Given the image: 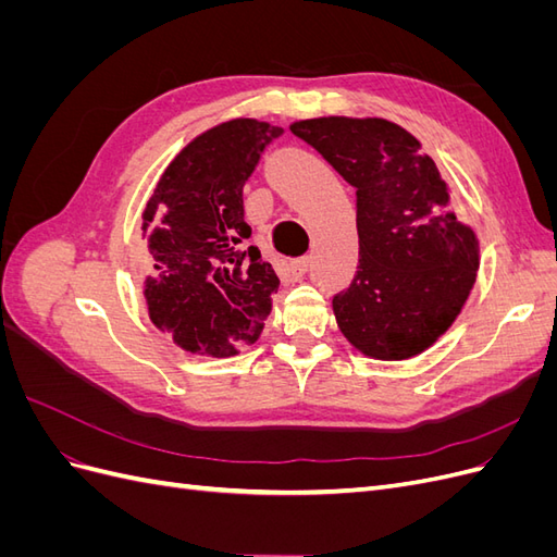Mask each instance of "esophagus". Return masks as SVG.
Segmentation results:
<instances>
[{
  "mask_svg": "<svg viewBox=\"0 0 557 557\" xmlns=\"http://www.w3.org/2000/svg\"><path fill=\"white\" fill-rule=\"evenodd\" d=\"M307 272H309V258H299V260H295V262L288 264V276H290L293 281L301 278Z\"/></svg>",
  "mask_w": 557,
  "mask_h": 557,
  "instance_id": "esophagus-1",
  "label": "esophagus"
}]
</instances>
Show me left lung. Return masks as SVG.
<instances>
[{
	"label": "left lung",
	"instance_id": "obj_1",
	"mask_svg": "<svg viewBox=\"0 0 557 557\" xmlns=\"http://www.w3.org/2000/svg\"><path fill=\"white\" fill-rule=\"evenodd\" d=\"M290 129L356 188L360 260L356 278L332 299L336 325L369 358L418 356L474 288V230L458 221L434 160L404 127L325 115Z\"/></svg>",
	"mask_w": 557,
	"mask_h": 557
}]
</instances>
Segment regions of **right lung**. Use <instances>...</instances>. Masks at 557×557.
Wrapping results in <instances>:
<instances>
[{
    "mask_svg": "<svg viewBox=\"0 0 557 557\" xmlns=\"http://www.w3.org/2000/svg\"><path fill=\"white\" fill-rule=\"evenodd\" d=\"M281 134L256 117L201 132L146 201L144 234L156 269L144 281L146 307L183 350L230 358L260 339L278 276L256 246H246L244 183Z\"/></svg>",
    "mask_w": 557,
    "mask_h": 557,
    "instance_id": "add662e5",
    "label": "right lung"
}]
</instances>
